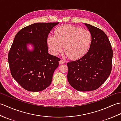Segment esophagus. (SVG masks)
<instances>
[{"label": "esophagus", "mask_w": 121, "mask_h": 121, "mask_svg": "<svg viewBox=\"0 0 121 121\" xmlns=\"http://www.w3.org/2000/svg\"><path fill=\"white\" fill-rule=\"evenodd\" d=\"M65 63V61L62 60V59L59 61V64H60V65H62V64H64Z\"/></svg>", "instance_id": "34e87169"}]
</instances>
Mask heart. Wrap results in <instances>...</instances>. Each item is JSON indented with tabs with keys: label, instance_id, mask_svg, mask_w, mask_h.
<instances>
[{
	"label": "heart",
	"instance_id": "obj_1",
	"mask_svg": "<svg viewBox=\"0 0 121 121\" xmlns=\"http://www.w3.org/2000/svg\"><path fill=\"white\" fill-rule=\"evenodd\" d=\"M91 42V35L88 30L72 25L58 27L55 36L47 38L49 49L53 55L57 56L63 51L69 58L77 60L85 55Z\"/></svg>",
	"mask_w": 121,
	"mask_h": 121
}]
</instances>
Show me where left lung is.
<instances>
[{
    "label": "left lung",
    "mask_w": 121,
    "mask_h": 121,
    "mask_svg": "<svg viewBox=\"0 0 121 121\" xmlns=\"http://www.w3.org/2000/svg\"><path fill=\"white\" fill-rule=\"evenodd\" d=\"M84 24L91 34V44L83 57L67 63V78L73 88L78 91H88L98 88L110 75L113 50L103 30L91 24Z\"/></svg>",
    "instance_id": "obj_1"
}]
</instances>
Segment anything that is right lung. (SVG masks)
Returning <instances> with one entry per match:
<instances>
[{
	"label": "right lung",
	"mask_w": 121,
	"mask_h": 121,
	"mask_svg": "<svg viewBox=\"0 0 121 121\" xmlns=\"http://www.w3.org/2000/svg\"><path fill=\"white\" fill-rule=\"evenodd\" d=\"M59 22L36 23L23 28L15 35L8 54L13 78L24 89L40 91L52 82L60 59L48 52L49 33ZM30 44L32 51L27 48Z\"/></svg>",
	"instance_id": "add662e5"
}]
</instances>
